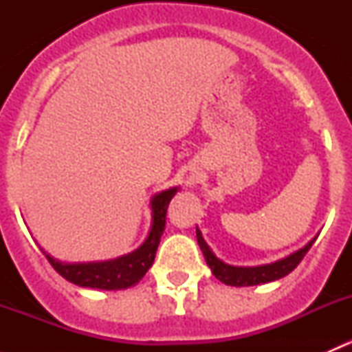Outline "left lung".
Masks as SVG:
<instances>
[{
    "instance_id": "left-lung-1",
    "label": "left lung",
    "mask_w": 352,
    "mask_h": 352,
    "mask_svg": "<svg viewBox=\"0 0 352 352\" xmlns=\"http://www.w3.org/2000/svg\"><path fill=\"white\" fill-rule=\"evenodd\" d=\"M196 236L199 247H201L202 254H204L206 264L209 265L216 279H219V281L228 286H257L285 278L291 271H294V267L300 264L301 258L307 255V252L310 250V247L317 240V236H314L303 248L293 252V254H289L285 258L271 262V264L254 265V267H239V265L226 264L221 258L216 257L211 248H209V245L206 243V240L202 239V233L199 228H196Z\"/></svg>"
}]
</instances>
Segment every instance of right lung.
<instances>
[{
    "mask_svg": "<svg viewBox=\"0 0 352 352\" xmlns=\"http://www.w3.org/2000/svg\"><path fill=\"white\" fill-rule=\"evenodd\" d=\"M179 187L162 190L151 197V228L146 240L140 245L134 252L120 255L117 258L100 262H61L52 257L51 254L41 247L52 267L73 285L81 287H97V289H127V287L138 285L148 269L153 265L156 248H158L160 239L163 235L166 221V208Z\"/></svg>",
    "mask_w": 352,
    "mask_h": 352,
    "instance_id": "right-lung-1",
    "label": "right lung"
}]
</instances>
